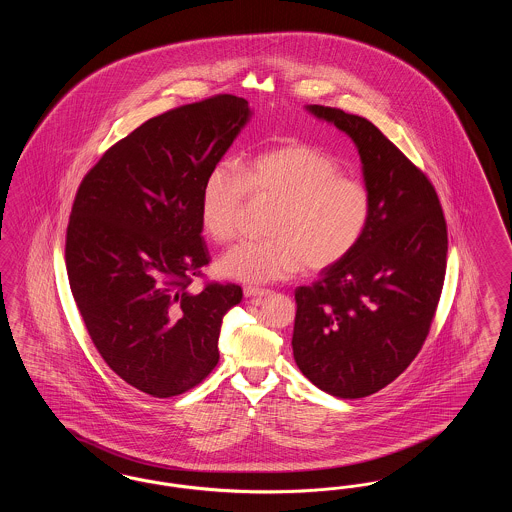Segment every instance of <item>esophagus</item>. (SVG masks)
<instances>
[{"label":"esophagus","instance_id":"34e87169","mask_svg":"<svg viewBox=\"0 0 512 512\" xmlns=\"http://www.w3.org/2000/svg\"><path fill=\"white\" fill-rule=\"evenodd\" d=\"M270 293H272L270 290H259V288H251V286H247L244 290L245 299H249L253 303H259L261 299H267Z\"/></svg>","mask_w":512,"mask_h":512}]
</instances>
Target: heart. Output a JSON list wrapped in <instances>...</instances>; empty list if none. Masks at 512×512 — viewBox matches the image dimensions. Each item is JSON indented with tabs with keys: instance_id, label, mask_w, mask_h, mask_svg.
I'll return each mask as SVG.
<instances>
[{
	"instance_id": "b5f03b06",
	"label": "heart",
	"mask_w": 512,
	"mask_h": 512,
	"mask_svg": "<svg viewBox=\"0 0 512 512\" xmlns=\"http://www.w3.org/2000/svg\"><path fill=\"white\" fill-rule=\"evenodd\" d=\"M249 195L276 203L268 238L238 244L217 263L222 276L249 286L286 280L299 268L318 274L340 265L361 244L372 215L365 184L341 176L334 157L301 142L255 155L245 171L220 161L207 172L199 217L213 242L236 238Z\"/></svg>"
}]
</instances>
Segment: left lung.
Here are the masks:
<instances>
[{"label": "left lung", "instance_id": "left-lung-1", "mask_svg": "<svg viewBox=\"0 0 512 512\" xmlns=\"http://www.w3.org/2000/svg\"><path fill=\"white\" fill-rule=\"evenodd\" d=\"M359 149L372 215L340 265L295 290L293 357L322 391L359 399L411 365L436 317L447 267V224L436 188L374 124L309 105Z\"/></svg>", "mask_w": 512, "mask_h": 512}]
</instances>
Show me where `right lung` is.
<instances>
[{"mask_svg": "<svg viewBox=\"0 0 512 512\" xmlns=\"http://www.w3.org/2000/svg\"><path fill=\"white\" fill-rule=\"evenodd\" d=\"M247 119L230 94L180 105L109 147L74 195L65 261L76 307L103 361L151 397L209 376L222 317L242 301L232 282L188 288L211 261L203 180Z\"/></svg>", "mask_w": 512, "mask_h": 512, "instance_id": "add662e5", "label": "right lung"}]
</instances>
